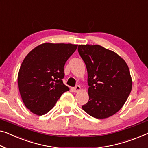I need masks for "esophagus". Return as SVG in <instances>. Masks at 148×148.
I'll use <instances>...</instances> for the list:
<instances>
[{"mask_svg":"<svg viewBox=\"0 0 148 148\" xmlns=\"http://www.w3.org/2000/svg\"><path fill=\"white\" fill-rule=\"evenodd\" d=\"M80 90H81V87L79 85H77L76 87L73 88V92H78L80 91Z\"/></svg>","mask_w":148,"mask_h":148,"instance_id":"34e87169","label":"esophagus"}]
</instances>
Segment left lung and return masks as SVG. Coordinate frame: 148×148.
<instances>
[{"label": "left lung", "instance_id": "1", "mask_svg": "<svg viewBox=\"0 0 148 148\" xmlns=\"http://www.w3.org/2000/svg\"><path fill=\"white\" fill-rule=\"evenodd\" d=\"M78 50L88 72L89 100L82 109L98 119L109 118L122 108L130 94L132 77L118 54L100 45H80Z\"/></svg>", "mask_w": 148, "mask_h": 148}]
</instances>
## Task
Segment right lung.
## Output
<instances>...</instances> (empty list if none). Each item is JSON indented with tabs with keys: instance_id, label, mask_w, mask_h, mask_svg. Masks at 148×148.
Here are the masks:
<instances>
[{
	"instance_id": "1",
	"label": "right lung",
	"mask_w": 148,
	"mask_h": 148,
	"mask_svg": "<svg viewBox=\"0 0 148 148\" xmlns=\"http://www.w3.org/2000/svg\"><path fill=\"white\" fill-rule=\"evenodd\" d=\"M77 46L44 43L26 55L18 74V84L24 104L33 114L48 113L62 94L70 90L62 82L64 67Z\"/></svg>"
}]
</instances>
